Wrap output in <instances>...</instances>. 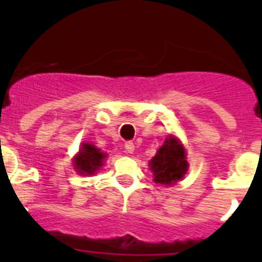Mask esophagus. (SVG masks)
Listing matches in <instances>:
<instances>
[{
  "label": "esophagus",
  "mask_w": 262,
  "mask_h": 262,
  "mask_svg": "<svg viewBox=\"0 0 262 262\" xmlns=\"http://www.w3.org/2000/svg\"><path fill=\"white\" fill-rule=\"evenodd\" d=\"M124 147H125L126 152L133 153V150H134V143H133V142H125Z\"/></svg>",
  "instance_id": "34e87169"
}]
</instances>
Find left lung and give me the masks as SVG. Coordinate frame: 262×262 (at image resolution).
<instances>
[{
  "label": "left lung",
  "mask_w": 262,
  "mask_h": 262,
  "mask_svg": "<svg viewBox=\"0 0 262 262\" xmlns=\"http://www.w3.org/2000/svg\"><path fill=\"white\" fill-rule=\"evenodd\" d=\"M149 167L156 182L173 185L176 181L181 180L187 171L184 148L175 138L170 137L158 149L157 155L150 160Z\"/></svg>",
  "instance_id": "obj_1"
}]
</instances>
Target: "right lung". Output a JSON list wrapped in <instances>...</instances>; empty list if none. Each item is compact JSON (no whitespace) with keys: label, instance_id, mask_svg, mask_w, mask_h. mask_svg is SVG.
I'll use <instances>...</instances> for the list:
<instances>
[{"label":"right lung","instance_id":"obj_1","mask_svg":"<svg viewBox=\"0 0 262 262\" xmlns=\"http://www.w3.org/2000/svg\"><path fill=\"white\" fill-rule=\"evenodd\" d=\"M106 157L105 153L97 149L92 144H82V149L75 158V168H77L78 173L81 175H92L95 171L99 170L102 166V161Z\"/></svg>","mask_w":262,"mask_h":262}]
</instances>
